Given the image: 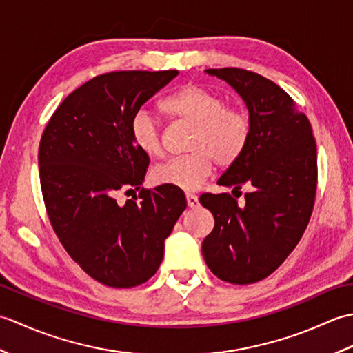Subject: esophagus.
Instances as JSON below:
<instances>
[{"label": "esophagus", "instance_id": "obj_1", "mask_svg": "<svg viewBox=\"0 0 353 353\" xmlns=\"http://www.w3.org/2000/svg\"><path fill=\"white\" fill-rule=\"evenodd\" d=\"M186 203L190 208H197L199 206V199L196 194H186Z\"/></svg>", "mask_w": 353, "mask_h": 353}]
</instances>
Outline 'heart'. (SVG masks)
<instances>
[{"label": "heart", "mask_w": 353, "mask_h": 353, "mask_svg": "<svg viewBox=\"0 0 353 353\" xmlns=\"http://www.w3.org/2000/svg\"><path fill=\"white\" fill-rule=\"evenodd\" d=\"M161 109L174 121L192 125L188 141L191 153L174 157L152 171V182L161 186L194 191L211 174L212 163L226 170L244 154L250 141V119L245 112L226 106L223 97L200 85H185L161 103ZM129 133L142 154L162 153V130L150 112L141 109L132 117Z\"/></svg>", "instance_id": "obj_1"}]
</instances>
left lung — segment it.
Segmentation results:
<instances>
[{"mask_svg": "<svg viewBox=\"0 0 353 353\" xmlns=\"http://www.w3.org/2000/svg\"><path fill=\"white\" fill-rule=\"evenodd\" d=\"M226 80L249 109L250 141L244 154L219 179L228 192L203 194L214 230L201 244L206 265L219 279L247 285L272 274L301 241L317 191V147L310 119L272 80L241 68L206 70Z\"/></svg>", "mask_w": 353, "mask_h": 353, "instance_id": "left-lung-1", "label": "left lung"}]
</instances>
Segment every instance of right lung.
<instances>
[{
	"mask_svg": "<svg viewBox=\"0 0 353 353\" xmlns=\"http://www.w3.org/2000/svg\"><path fill=\"white\" fill-rule=\"evenodd\" d=\"M179 74L114 71L72 91L45 125L39 177L59 241L85 273L112 288L147 282L163 258V241L186 208L172 186L141 188L148 156L133 145L132 117ZM139 190L116 203L118 192Z\"/></svg>",
	"mask_w": 353,
	"mask_h": 353,
	"instance_id": "right-lung-1",
	"label": "right lung"
}]
</instances>
